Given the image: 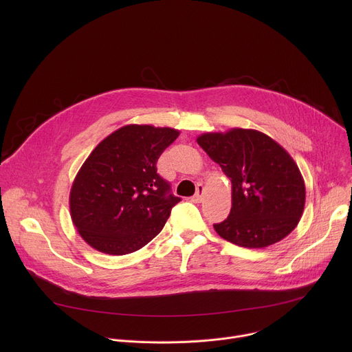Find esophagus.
Listing matches in <instances>:
<instances>
[{
    "instance_id": "1",
    "label": "esophagus",
    "mask_w": 352,
    "mask_h": 352,
    "mask_svg": "<svg viewBox=\"0 0 352 352\" xmlns=\"http://www.w3.org/2000/svg\"><path fill=\"white\" fill-rule=\"evenodd\" d=\"M204 193H205V188H204V185L202 184H199L197 186H196V193L193 195V202H196V204H199V202H202V199H204Z\"/></svg>"
}]
</instances>
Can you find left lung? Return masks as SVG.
<instances>
[{
    "label": "left lung",
    "instance_id": "left-lung-1",
    "mask_svg": "<svg viewBox=\"0 0 352 352\" xmlns=\"http://www.w3.org/2000/svg\"><path fill=\"white\" fill-rule=\"evenodd\" d=\"M197 144L231 181L230 216L216 232L243 248L285 238L305 208V182L287 150L263 132L232 128L197 136Z\"/></svg>",
    "mask_w": 352,
    "mask_h": 352
}]
</instances>
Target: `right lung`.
<instances>
[{"label": "right lung", "mask_w": 352, "mask_h": 352, "mask_svg": "<svg viewBox=\"0 0 352 352\" xmlns=\"http://www.w3.org/2000/svg\"><path fill=\"white\" fill-rule=\"evenodd\" d=\"M179 131L125 125L100 142L78 171L69 210L79 235L107 255L135 252L164 227L179 197L156 168Z\"/></svg>", "instance_id": "add662e5"}]
</instances>
